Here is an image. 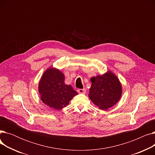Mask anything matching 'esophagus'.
<instances>
[{
	"label": "esophagus",
	"mask_w": 155,
	"mask_h": 155,
	"mask_svg": "<svg viewBox=\"0 0 155 155\" xmlns=\"http://www.w3.org/2000/svg\"><path fill=\"white\" fill-rule=\"evenodd\" d=\"M77 92L79 94H85L86 92V90L85 88H82V89H78Z\"/></svg>",
	"instance_id": "obj_1"
}]
</instances>
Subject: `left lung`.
<instances>
[{
  "mask_svg": "<svg viewBox=\"0 0 155 155\" xmlns=\"http://www.w3.org/2000/svg\"><path fill=\"white\" fill-rule=\"evenodd\" d=\"M92 82L88 97L100 109L105 110L114 106L119 101L123 88L117 77L108 71L102 75L91 78Z\"/></svg>",
  "mask_w": 155,
  "mask_h": 155,
  "instance_id": "obj_1",
  "label": "left lung"
}]
</instances>
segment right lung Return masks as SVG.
Instances as JSON below:
<instances>
[{"label":"right lung","mask_w":155,"mask_h":155,"mask_svg":"<svg viewBox=\"0 0 155 155\" xmlns=\"http://www.w3.org/2000/svg\"><path fill=\"white\" fill-rule=\"evenodd\" d=\"M38 91L41 99L50 108L60 110L68 105L78 93L64 84V75L58 69L48 68L40 79Z\"/></svg>","instance_id":"obj_1"}]
</instances>
